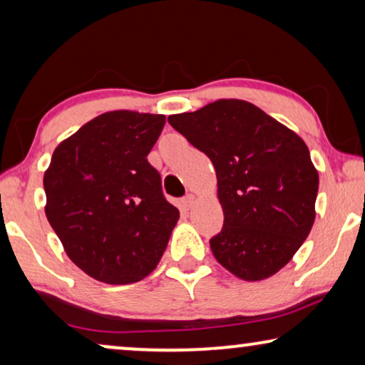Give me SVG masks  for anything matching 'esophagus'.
I'll return each mask as SVG.
<instances>
[{"label": "esophagus", "instance_id": "esophagus-1", "mask_svg": "<svg viewBox=\"0 0 365 365\" xmlns=\"http://www.w3.org/2000/svg\"><path fill=\"white\" fill-rule=\"evenodd\" d=\"M192 204H194V196H192V194H187V196H184L181 199V206L186 209V211H187V209L192 207Z\"/></svg>", "mask_w": 365, "mask_h": 365}]
</instances>
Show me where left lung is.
Masks as SVG:
<instances>
[{"label": "left lung", "mask_w": 365, "mask_h": 365, "mask_svg": "<svg viewBox=\"0 0 365 365\" xmlns=\"http://www.w3.org/2000/svg\"><path fill=\"white\" fill-rule=\"evenodd\" d=\"M168 121L216 169L224 224L209 241L214 257L244 281L276 274L316 217L319 174L306 143L241 99H219Z\"/></svg>", "instance_id": "left-lung-1"}]
</instances>
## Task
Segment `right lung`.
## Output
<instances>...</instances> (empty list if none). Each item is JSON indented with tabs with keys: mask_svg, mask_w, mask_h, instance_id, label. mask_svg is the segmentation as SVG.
I'll list each match as a JSON object with an SVG mask.
<instances>
[{
	"mask_svg": "<svg viewBox=\"0 0 365 365\" xmlns=\"http://www.w3.org/2000/svg\"><path fill=\"white\" fill-rule=\"evenodd\" d=\"M164 123L163 114L104 113L59 144L44 173L48 221L69 259L98 281H141L176 226L179 211L148 161Z\"/></svg>",
	"mask_w": 365,
	"mask_h": 365,
	"instance_id": "right-lung-1",
	"label": "right lung"
}]
</instances>
